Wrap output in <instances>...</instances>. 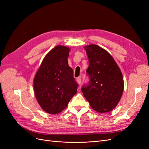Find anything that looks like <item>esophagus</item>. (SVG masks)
I'll use <instances>...</instances> for the list:
<instances>
[{
	"label": "esophagus",
	"instance_id": "34e87169",
	"mask_svg": "<svg viewBox=\"0 0 149 149\" xmlns=\"http://www.w3.org/2000/svg\"><path fill=\"white\" fill-rule=\"evenodd\" d=\"M76 81H77L78 84H80L81 83V78H78L77 79H76Z\"/></svg>",
	"mask_w": 149,
	"mask_h": 149
}]
</instances>
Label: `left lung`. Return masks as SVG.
<instances>
[{
  "mask_svg": "<svg viewBox=\"0 0 149 149\" xmlns=\"http://www.w3.org/2000/svg\"><path fill=\"white\" fill-rule=\"evenodd\" d=\"M89 59L86 70L89 82L81 91L94 110L108 112L116 107L123 95L124 79L114 58L96 45L84 47Z\"/></svg>",
  "mask_w": 149,
  "mask_h": 149,
  "instance_id": "8db88e82",
  "label": "left lung"
}]
</instances>
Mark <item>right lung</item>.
<instances>
[{"label":"right lung","instance_id":"obj_1","mask_svg":"<svg viewBox=\"0 0 149 149\" xmlns=\"http://www.w3.org/2000/svg\"><path fill=\"white\" fill-rule=\"evenodd\" d=\"M70 48H53L44 58L33 80L36 98L42 109L50 114L61 112L77 93L73 70L68 63Z\"/></svg>","mask_w":149,"mask_h":149}]
</instances>
